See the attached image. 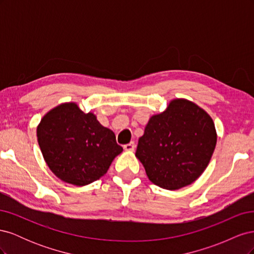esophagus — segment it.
Returning a JSON list of instances; mask_svg holds the SVG:
<instances>
[{
  "label": "esophagus",
  "mask_w": 254,
  "mask_h": 254,
  "mask_svg": "<svg viewBox=\"0 0 254 254\" xmlns=\"http://www.w3.org/2000/svg\"><path fill=\"white\" fill-rule=\"evenodd\" d=\"M134 148H135V144H134V142H130V143H128V144H126V145H124V149H125V150H127V151H133V150H134Z\"/></svg>",
  "instance_id": "34e87169"
}]
</instances>
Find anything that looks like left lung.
Segmentation results:
<instances>
[{"label": "left lung", "instance_id": "8db88e82", "mask_svg": "<svg viewBox=\"0 0 254 254\" xmlns=\"http://www.w3.org/2000/svg\"><path fill=\"white\" fill-rule=\"evenodd\" d=\"M216 141L210 115L196 104L177 98L164 112L150 118L135 156L153 184L179 190L204 172Z\"/></svg>", "mask_w": 254, "mask_h": 254}]
</instances>
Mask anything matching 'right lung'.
<instances>
[{"instance_id": "add662e5", "label": "right lung", "mask_w": 254, "mask_h": 254, "mask_svg": "<svg viewBox=\"0 0 254 254\" xmlns=\"http://www.w3.org/2000/svg\"><path fill=\"white\" fill-rule=\"evenodd\" d=\"M43 158L59 179L87 186L104 176L123 151L112 130L101 125L93 113L75 103L57 106L44 115L37 128Z\"/></svg>"}]
</instances>
